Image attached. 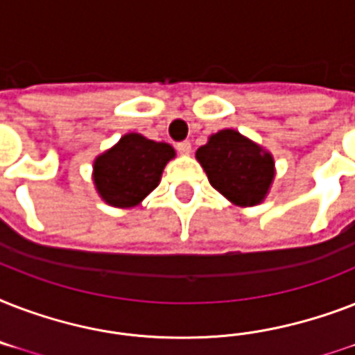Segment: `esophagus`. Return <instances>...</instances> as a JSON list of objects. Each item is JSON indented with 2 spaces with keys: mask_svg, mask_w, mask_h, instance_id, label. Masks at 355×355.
Returning <instances> with one entry per match:
<instances>
[{
  "mask_svg": "<svg viewBox=\"0 0 355 355\" xmlns=\"http://www.w3.org/2000/svg\"><path fill=\"white\" fill-rule=\"evenodd\" d=\"M177 150L180 155H189L191 153V144L189 141H180V144H177Z\"/></svg>",
  "mask_w": 355,
  "mask_h": 355,
  "instance_id": "1",
  "label": "esophagus"
}]
</instances>
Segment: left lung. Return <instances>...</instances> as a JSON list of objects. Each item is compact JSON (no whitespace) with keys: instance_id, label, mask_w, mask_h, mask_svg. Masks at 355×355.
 <instances>
[{"instance_id":"left-lung-1","label":"left lung","mask_w":355,"mask_h":355,"mask_svg":"<svg viewBox=\"0 0 355 355\" xmlns=\"http://www.w3.org/2000/svg\"><path fill=\"white\" fill-rule=\"evenodd\" d=\"M195 156L211 186L236 206H256L269 193L275 178L272 155L237 130L211 134Z\"/></svg>"}]
</instances>
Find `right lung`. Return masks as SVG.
Masks as SVG:
<instances>
[{
  "mask_svg": "<svg viewBox=\"0 0 355 355\" xmlns=\"http://www.w3.org/2000/svg\"><path fill=\"white\" fill-rule=\"evenodd\" d=\"M171 158H175V149L169 144L153 141L136 132L125 134L94 162L97 193L107 205L132 208L158 186Z\"/></svg>",
  "mask_w": 355,
  "mask_h": 355,
  "instance_id": "obj_1",
  "label": "right lung"
}]
</instances>
